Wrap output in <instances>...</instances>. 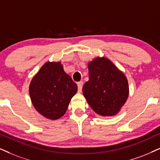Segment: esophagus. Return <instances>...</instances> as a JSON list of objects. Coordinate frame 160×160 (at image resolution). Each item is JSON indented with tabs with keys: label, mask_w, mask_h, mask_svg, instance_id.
<instances>
[{
	"label": "esophagus",
	"mask_w": 160,
	"mask_h": 160,
	"mask_svg": "<svg viewBox=\"0 0 160 160\" xmlns=\"http://www.w3.org/2000/svg\"><path fill=\"white\" fill-rule=\"evenodd\" d=\"M82 86H83V82L80 81V82H78V92H81V91H82Z\"/></svg>",
	"instance_id": "1"
}]
</instances>
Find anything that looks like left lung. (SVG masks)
<instances>
[{
    "label": "left lung",
    "mask_w": 160,
    "mask_h": 160,
    "mask_svg": "<svg viewBox=\"0 0 160 160\" xmlns=\"http://www.w3.org/2000/svg\"><path fill=\"white\" fill-rule=\"evenodd\" d=\"M88 68V81L82 87L87 102L100 116L117 115L128 98L127 78L106 57L94 58Z\"/></svg>",
    "instance_id": "8db88e82"
}]
</instances>
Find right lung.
<instances>
[{
    "instance_id": "obj_1",
    "label": "right lung",
    "mask_w": 160,
    "mask_h": 160,
    "mask_svg": "<svg viewBox=\"0 0 160 160\" xmlns=\"http://www.w3.org/2000/svg\"><path fill=\"white\" fill-rule=\"evenodd\" d=\"M34 107L45 118L56 120L66 114L78 86L63 70L60 61L45 62L29 84Z\"/></svg>"
}]
</instances>
